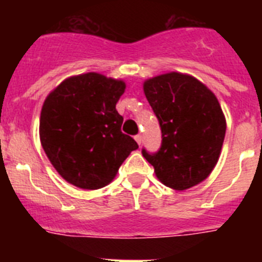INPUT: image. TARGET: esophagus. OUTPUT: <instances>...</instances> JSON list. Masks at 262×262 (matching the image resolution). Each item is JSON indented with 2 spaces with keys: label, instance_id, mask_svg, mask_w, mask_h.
I'll use <instances>...</instances> for the list:
<instances>
[{
  "label": "esophagus",
  "instance_id": "esophagus-1",
  "mask_svg": "<svg viewBox=\"0 0 262 262\" xmlns=\"http://www.w3.org/2000/svg\"><path fill=\"white\" fill-rule=\"evenodd\" d=\"M135 140H136V143H138L139 145L142 144V142H143V138H142V135H136V136H135Z\"/></svg>",
  "mask_w": 262,
  "mask_h": 262
}]
</instances>
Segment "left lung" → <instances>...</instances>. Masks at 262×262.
I'll use <instances>...</instances> for the list:
<instances>
[{
    "instance_id": "obj_1",
    "label": "left lung",
    "mask_w": 262,
    "mask_h": 262,
    "mask_svg": "<svg viewBox=\"0 0 262 262\" xmlns=\"http://www.w3.org/2000/svg\"><path fill=\"white\" fill-rule=\"evenodd\" d=\"M144 94L161 127L156 154L143 156L156 177L174 190H186L209 177L221 156L226 118L216 97L190 75L170 72L148 78Z\"/></svg>"
}]
</instances>
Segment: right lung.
<instances>
[{
    "instance_id": "obj_1",
    "label": "right lung",
    "mask_w": 262,
    "mask_h": 262,
    "mask_svg": "<svg viewBox=\"0 0 262 262\" xmlns=\"http://www.w3.org/2000/svg\"><path fill=\"white\" fill-rule=\"evenodd\" d=\"M122 80L96 72L67 78L46 98L40 113L41 147L67 182L96 190L110 184L138 143L120 131L115 106Z\"/></svg>"
}]
</instances>
